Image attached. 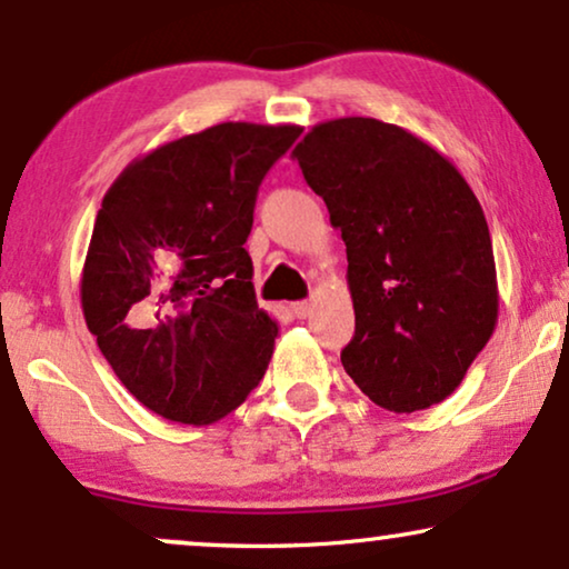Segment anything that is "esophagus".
I'll list each match as a JSON object with an SVG mask.
<instances>
[{"label":"esophagus","instance_id":"obj_1","mask_svg":"<svg viewBox=\"0 0 569 569\" xmlns=\"http://www.w3.org/2000/svg\"><path fill=\"white\" fill-rule=\"evenodd\" d=\"M292 313H296L298 319L311 317V303H308V300H298V303H292Z\"/></svg>","mask_w":569,"mask_h":569}]
</instances>
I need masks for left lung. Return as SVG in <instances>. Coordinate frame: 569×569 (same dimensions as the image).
<instances>
[{"mask_svg": "<svg viewBox=\"0 0 569 569\" xmlns=\"http://www.w3.org/2000/svg\"><path fill=\"white\" fill-rule=\"evenodd\" d=\"M292 158L348 252L356 335L340 361L382 409L446 401L499 319L488 221L456 166L401 126L335 118Z\"/></svg>", "mask_w": 569, "mask_h": 569, "instance_id": "left-lung-1", "label": "left lung"}]
</instances>
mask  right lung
Instances as JSON below:
<instances>
[{"mask_svg": "<svg viewBox=\"0 0 569 569\" xmlns=\"http://www.w3.org/2000/svg\"><path fill=\"white\" fill-rule=\"evenodd\" d=\"M300 126L229 121L121 171L81 273L89 332L139 403L181 425L219 422L261 382L279 327L244 250L258 187Z\"/></svg>", "mask_w": 569, "mask_h": 569, "instance_id": "add662e5", "label": "right lung"}]
</instances>
